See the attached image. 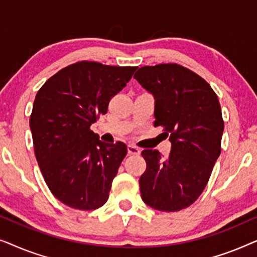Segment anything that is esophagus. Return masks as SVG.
I'll list each match as a JSON object with an SVG mask.
<instances>
[{
	"instance_id": "34e87169",
	"label": "esophagus",
	"mask_w": 257,
	"mask_h": 257,
	"mask_svg": "<svg viewBox=\"0 0 257 257\" xmlns=\"http://www.w3.org/2000/svg\"><path fill=\"white\" fill-rule=\"evenodd\" d=\"M127 151H128V154H135V156H138V154H140V150L137 146L132 145V144H130V145L127 146Z\"/></svg>"
}]
</instances>
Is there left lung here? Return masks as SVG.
Listing matches in <instances>:
<instances>
[{
    "label": "left lung",
    "mask_w": 257,
    "mask_h": 257,
    "mask_svg": "<svg viewBox=\"0 0 257 257\" xmlns=\"http://www.w3.org/2000/svg\"><path fill=\"white\" fill-rule=\"evenodd\" d=\"M135 78L154 96V126H161L172 143L167 157L157 150L142 152V198L154 209L178 212L201 195L221 153L219 99L202 77L177 63L143 66Z\"/></svg>",
    "instance_id": "obj_1"
}]
</instances>
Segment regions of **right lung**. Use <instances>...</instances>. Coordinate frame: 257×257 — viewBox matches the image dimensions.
<instances>
[{"label":"right lung","mask_w":257,"mask_h":257,"mask_svg":"<svg viewBox=\"0 0 257 257\" xmlns=\"http://www.w3.org/2000/svg\"><path fill=\"white\" fill-rule=\"evenodd\" d=\"M136 70L77 62L38 90L30 115L35 157L50 192L71 208L93 210L107 201L127 146L103 143L90 126Z\"/></svg>","instance_id":"1"}]
</instances>
